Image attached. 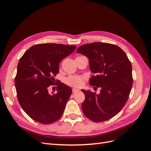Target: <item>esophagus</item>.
<instances>
[{
  "mask_svg": "<svg viewBox=\"0 0 151 151\" xmlns=\"http://www.w3.org/2000/svg\"><path fill=\"white\" fill-rule=\"evenodd\" d=\"M79 91V89H77L76 88H73L72 89V92L73 93H75V92H76V91Z\"/></svg>",
  "mask_w": 151,
  "mask_h": 151,
  "instance_id": "obj_1",
  "label": "esophagus"
}]
</instances>
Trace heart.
Returning <instances> with one entry per match:
<instances>
[{
    "instance_id": "obj_1",
    "label": "heart",
    "mask_w": 151,
    "mask_h": 151,
    "mask_svg": "<svg viewBox=\"0 0 151 151\" xmlns=\"http://www.w3.org/2000/svg\"><path fill=\"white\" fill-rule=\"evenodd\" d=\"M85 77L70 76L65 79V83L68 86L74 88H81L83 85Z\"/></svg>"
}]
</instances>
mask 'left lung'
Listing matches in <instances>:
<instances>
[{
  "label": "left lung",
  "mask_w": 151,
  "mask_h": 151,
  "mask_svg": "<svg viewBox=\"0 0 151 151\" xmlns=\"http://www.w3.org/2000/svg\"><path fill=\"white\" fill-rule=\"evenodd\" d=\"M77 52L89 58L92 76L89 84L100 88V93L82 91L85 100L82 109L94 122L108 120L119 113L127 103L133 84L132 64L126 53L115 45L94 42L79 47Z\"/></svg>",
  "instance_id": "obj_1"
}]
</instances>
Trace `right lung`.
I'll return each instance as SVG.
<instances>
[{
  "label": "right lung",
  "instance_id": "right-lung-1",
  "mask_svg": "<svg viewBox=\"0 0 151 151\" xmlns=\"http://www.w3.org/2000/svg\"><path fill=\"white\" fill-rule=\"evenodd\" d=\"M75 45L41 43L30 47L21 57L15 77L17 97L32 119L43 124L57 121L64 111L72 89L60 82L54 84L59 63L74 52ZM56 85L58 93L50 95L48 88Z\"/></svg>",
  "mask_w": 151,
  "mask_h": 151
}]
</instances>
